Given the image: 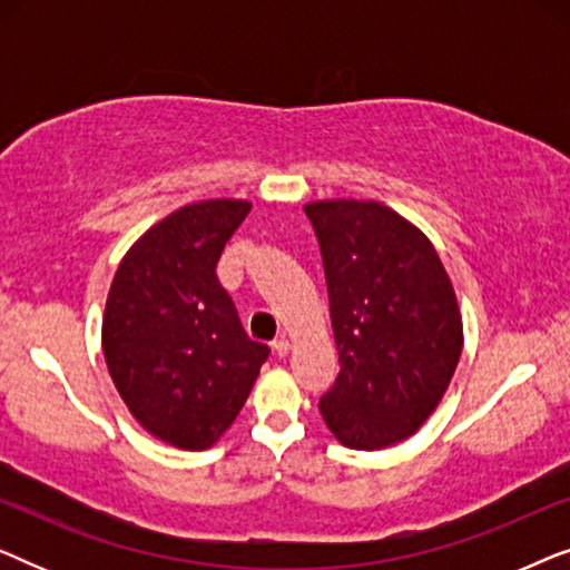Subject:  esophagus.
Instances as JSON below:
<instances>
[{"instance_id":"34e87169","label":"esophagus","mask_w":570,"mask_h":570,"mask_svg":"<svg viewBox=\"0 0 570 570\" xmlns=\"http://www.w3.org/2000/svg\"><path fill=\"white\" fill-rule=\"evenodd\" d=\"M272 347H275V353H277L279 357H285L287 353H291V342H287L285 334H283V337H277L275 342H272Z\"/></svg>"}]
</instances>
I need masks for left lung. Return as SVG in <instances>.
Here are the masks:
<instances>
[{
	"instance_id": "8db88e82",
	"label": "left lung",
	"mask_w": 570,
	"mask_h": 570,
	"mask_svg": "<svg viewBox=\"0 0 570 570\" xmlns=\"http://www.w3.org/2000/svg\"><path fill=\"white\" fill-rule=\"evenodd\" d=\"M340 373L318 400L342 446L379 451L433 415L464 347L456 291L431 238L376 199L308 202Z\"/></svg>"
}]
</instances>
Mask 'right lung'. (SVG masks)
<instances>
[{"instance_id":"add662e5","label":"right lung","mask_w":570,"mask_h":570,"mask_svg":"<svg viewBox=\"0 0 570 570\" xmlns=\"http://www.w3.org/2000/svg\"><path fill=\"white\" fill-rule=\"evenodd\" d=\"M252 209L246 199L178 207L116 269L100 345L116 392L147 433L205 451L233 425L269 347L240 330L215 267Z\"/></svg>"}]
</instances>
